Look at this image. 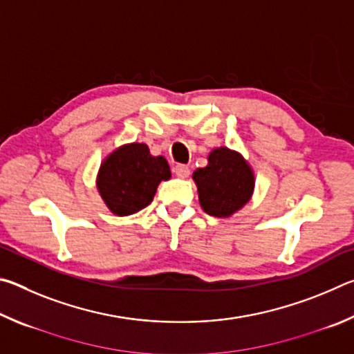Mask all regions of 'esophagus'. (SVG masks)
Instances as JSON below:
<instances>
[{
    "mask_svg": "<svg viewBox=\"0 0 354 354\" xmlns=\"http://www.w3.org/2000/svg\"><path fill=\"white\" fill-rule=\"evenodd\" d=\"M173 171H175L176 175L181 176V178H187L190 175V169H189L187 165H184V164L175 165V169H173Z\"/></svg>",
    "mask_w": 354,
    "mask_h": 354,
    "instance_id": "obj_1",
    "label": "esophagus"
}]
</instances>
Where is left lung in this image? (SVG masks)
I'll return each instance as SVG.
<instances>
[{"instance_id":"left-lung-1","label":"left lung","mask_w":354,"mask_h":354,"mask_svg":"<svg viewBox=\"0 0 354 354\" xmlns=\"http://www.w3.org/2000/svg\"><path fill=\"white\" fill-rule=\"evenodd\" d=\"M207 159V167L194 173L200 205L209 215L227 217L250 200L254 187L253 171L241 154L227 148L214 149Z\"/></svg>"}]
</instances>
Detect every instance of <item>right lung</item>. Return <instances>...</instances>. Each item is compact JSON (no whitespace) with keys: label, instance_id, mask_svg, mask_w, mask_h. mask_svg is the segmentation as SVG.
I'll return each instance as SVG.
<instances>
[{"label":"right lung","instance_id":"add662e5","mask_svg":"<svg viewBox=\"0 0 354 354\" xmlns=\"http://www.w3.org/2000/svg\"><path fill=\"white\" fill-rule=\"evenodd\" d=\"M170 176L164 156L154 158L145 143H131L113 151L101 165L98 190L113 214L131 215L147 207L159 183Z\"/></svg>","mask_w":354,"mask_h":354}]
</instances>
